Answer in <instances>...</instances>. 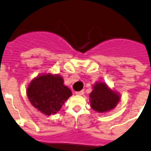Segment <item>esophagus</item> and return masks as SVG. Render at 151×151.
<instances>
[{
	"mask_svg": "<svg viewBox=\"0 0 151 151\" xmlns=\"http://www.w3.org/2000/svg\"><path fill=\"white\" fill-rule=\"evenodd\" d=\"M84 90H82V91H76V95H82V94H84Z\"/></svg>",
	"mask_w": 151,
	"mask_h": 151,
	"instance_id": "34e87169",
	"label": "esophagus"
}]
</instances>
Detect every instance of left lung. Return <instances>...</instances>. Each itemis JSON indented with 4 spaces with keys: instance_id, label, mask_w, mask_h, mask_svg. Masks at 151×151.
Masks as SVG:
<instances>
[{
    "instance_id": "left-lung-1",
    "label": "left lung",
    "mask_w": 151,
    "mask_h": 151,
    "mask_svg": "<svg viewBox=\"0 0 151 151\" xmlns=\"http://www.w3.org/2000/svg\"><path fill=\"white\" fill-rule=\"evenodd\" d=\"M91 106L100 113L112 110L119 101V96L108 88L104 83H97L90 94Z\"/></svg>"
}]
</instances>
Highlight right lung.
Here are the masks:
<instances>
[{
  "instance_id": "add662e5",
  "label": "right lung",
  "mask_w": 151,
  "mask_h": 151,
  "mask_svg": "<svg viewBox=\"0 0 151 151\" xmlns=\"http://www.w3.org/2000/svg\"><path fill=\"white\" fill-rule=\"evenodd\" d=\"M71 95L70 89L63 85V79L57 75L40 76L31 82L27 88L31 104L47 116L59 111Z\"/></svg>"
}]
</instances>
